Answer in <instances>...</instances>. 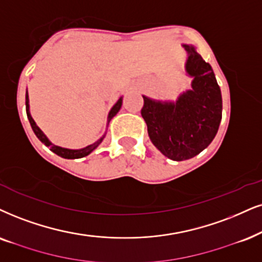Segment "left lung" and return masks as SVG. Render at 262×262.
<instances>
[{
  "instance_id": "1",
  "label": "left lung",
  "mask_w": 262,
  "mask_h": 262,
  "mask_svg": "<svg viewBox=\"0 0 262 262\" xmlns=\"http://www.w3.org/2000/svg\"><path fill=\"white\" fill-rule=\"evenodd\" d=\"M187 74L193 77L192 89L180 95L177 104H162L144 98L141 116L147 124L152 144L173 161L197 156L213 141L223 117L221 91L211 66L192 47Z\"/></svg>"
}]
</instances>
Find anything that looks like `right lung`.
Here are the masks:
<instances>
[{"mask_svg": "<svg viewBox=\"0 0 262 262\" xmlns=\"http://www.w3.org/2000/svg\"><path fill=\"white\" fill-rule=\"evenodd\" d=\"M26 114H28V118H29V122L30 124H31V128L32 130H34V133L36 134V137H37L39 140H41L43 144L46 145V146H48L49 148H51V151L54 152V154H57L58 156H60V157L62 158H68V160H75V158H82L84 157V156H88L91 152L94 150V148H97V146L100 142L102 141V139H104V137H102L100 140H98L97 142H94V144L89 145V146L82 148V150H69V148H62V147H59L57 146V145H53L51 144V141L48 140L47 138H46V135L42 133V130L39 129L37 125H36L35 121L32 120L31 115H30L29 112V97H28V93H26ZM122 106V99H120L115 104V106L111 108L110 114H108V122L111 121V118L114 117V116L117 114L118 111H120V108Z\"/></svg>", "mask_w": 262, "mask_h": 262, "instance_id": "add662e5", "label": "right lung"}]
</instances>
